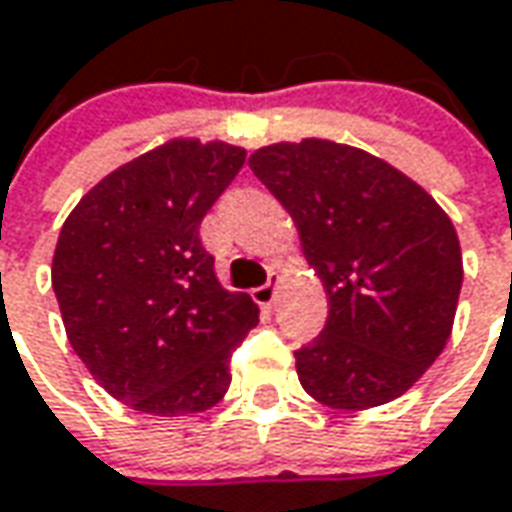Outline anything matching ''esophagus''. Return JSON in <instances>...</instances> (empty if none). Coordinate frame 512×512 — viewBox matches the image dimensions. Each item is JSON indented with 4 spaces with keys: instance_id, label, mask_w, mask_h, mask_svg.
<instances>
[{
    "instance_id": "esophagus-1",
    "label": "esophagus",
    "mask_w": 512,
    "mask_h": 512,
    "mask_svg": "<svg viewBox=\"0 0 512 512\" xmlns=\"http://www.w3.org/2000/svg\"><path fill=\"white\" fill-rule=\"evenodd\" d=\"M277 286H280V272H269V283H266V286H260V289H255L257 306L272 309L274 297H277Z\"/></svg>"
}]
</instances>
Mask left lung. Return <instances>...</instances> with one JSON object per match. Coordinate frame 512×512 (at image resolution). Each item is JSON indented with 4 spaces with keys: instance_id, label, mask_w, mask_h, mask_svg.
<instances>
[{
    "instance_id": "1",
    "label": "left lung",
    "mask_w": 512,
    "mask_h": 512,
    "mask_svg": "<svg viewBox=\"0 0 512 512\" xmlns=\"http://www.w3.org/2000/svg\"><path fill=\"white\" fill-rule=\"evenodd\" d=\"M249 167L328 297L323 334L294 354L300 385L337 411L402 397L453 331L465 272L445 209L388 161L326 138L260 147Z\"/></svg>"
}]
</instances>
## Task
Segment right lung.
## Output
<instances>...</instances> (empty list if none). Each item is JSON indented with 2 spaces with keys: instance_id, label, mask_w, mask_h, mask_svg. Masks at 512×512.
Segmentation results:
<instances>
[{
  "instance_id": "1",
  "label": "right lung",
  "mask_w": 512,
  "mask_h": 512,
  "mask_svg": "<svg viewBox=\"0 0 512 512\" xmlns=\"http://www.w3.org/2000/svg\"><path fill=\"white\" fill-rule=\"evenodd\" d=\"M246 161L226 141L169 138L104 175L53 252L64 331L98 385L141 414L209 411L257 303L226 291L198 229Z\"/></svg>"
}]
</instances>
